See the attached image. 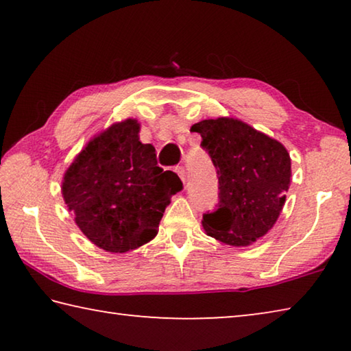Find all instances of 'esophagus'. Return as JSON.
<instances>
[{
    "mask_svg": "<svg viewBox=\"0 0 351 351\" xmlns=\"http://www.w3.org/2000/svg\"><path fill=\"white\" fill-rule=\"evenodd\" d=\"M175 171L178 173V176H180V180L182 182H186V170H184V167H176Z\"/></svg>",
    "mask_w": 351,
    "mask_h": 351,
    "instance_id": "esophagus-1",
    "label": "esophagus"
}]
</instances>
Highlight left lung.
Wrapping results in <instances>:
<instances>
[{
  "label": "left lung",
  "mask_w": 351,
  "mask_h": 351,
  "mask_svg": "<svg viewBox=\"0 0 351 351\" xmlns=\"http://www.w3.org/2000/svg\"><path fill=\"white\" fill-rule=\"evenodd\" d=\"M201 134L218 175V209L203 215L204 232L229 246H249L280 217L291 184V158L282 142L234 117L206 119Z\"/></svg>",
  "instance_id": "left-lung-1"
}]
</instances>
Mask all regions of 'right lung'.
I'll use <instances>...</instances> for the list:
<instances>
[{"instance_id": "add662e5", "label": "right lung", "mask_w": 351, "mask_h": 351, "mask_svg": "<svg viewBox=\"0 0 351 351\" xmlns=\"http://www.w3.org/2000/svg\"><path fill=\"white\" fill-rule=\"evenodd\" d=\"M136 119L114 122L82 148L63 175L62 195L93 245L123 254L152 241L171 195L182 182L158 167Z\"/></svg>"}]
</instances>
